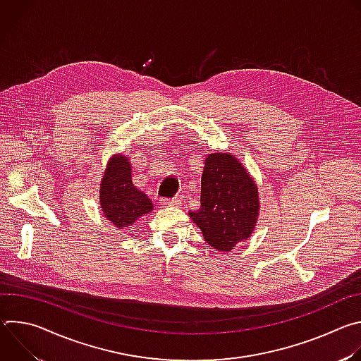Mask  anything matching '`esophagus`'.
I'll return each mask as SVG.
<instances>
[{
  "instance_id": "1",
  "label": "esophagus",
  "mask_w": 361,
  "mask_h": 361,
  "mask_svg": "<svg viewBox=\"0 0 361 361\" xmlns=\"http://www.w3.org/2000/svg\"><path fill=\"white\" fill-rule=\"evenodd\" d=\"M163 207H180L181 200L180 198H161L160 200Z\"/></svg>"
}]
</instances>
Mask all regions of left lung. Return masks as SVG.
<instances>
[{
	"label": "left lung",
	"instance_id": "8db88e82",
	"mask_svg": "<svg viewBox=\"0 0 361 361\" xmlns=\"http://www.w3.org/2000/svg\"><path fill=\"white\" fill-rule=\"evenodd\" d=\"M200 201V210L188 216L213 248L228 252L251 237L260 214L259 188L231 152L204 160Z\"/></svg>",
	"mask_w": 361,
	"mask_h": 361
}]
</instances>
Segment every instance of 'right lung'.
I'll list each match as a JSON object with an SVG mask.
<instances>
[{"mask_svg":"<svg viewBox=\"0 0 361 361\" xmlns=\"http://www.w3.org/2000/svg\"><path fill=\"white\" fill-rule=\"evenodd\" d=\"M130 157L114 154L99 183V210L118 230L152 212V201L133 184Z\"/></svg>","mask_w":361,"mask_h":361,"instance_id":"obj_1","label":"right lung"}]
</instances>
